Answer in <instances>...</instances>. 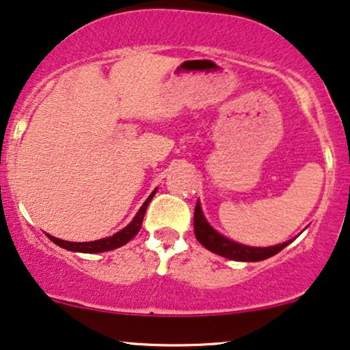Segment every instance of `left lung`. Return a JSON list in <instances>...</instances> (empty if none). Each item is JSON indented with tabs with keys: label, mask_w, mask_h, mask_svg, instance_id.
Instances as JSON below:
<instances>
[{
	"label": "left lung",
	"mask_w": 350,
	"mask_h": 350,
	"mask_svg": "<svg viewBox=\"0 0 350 350\" xmlns=\"http://www.w3.org/2000/svg\"><path fill=\"white\" fill-rule=\"evenodd\" d=\"M193 231H196L197 241L205 249L213 252L216 255L224 256V258L236 260V262H262V260H267L269 256L276 255L278 252H281L286 245H289L293 242L287 241L273 247H250L239 244V242L232 241V239L219 234L208 223L202 211L200 202H197L196 213H193Z\"/></svg>",
	"instance_id": "obj_1"
}]
</instances>
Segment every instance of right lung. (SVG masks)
Listing matches in <instances>:
<instances>
[{
	"instance_id": "1",
	"label": "right lung",
	"mask_w": 350,
	"mask_h": 350,
	"mask_svg": "<svg viewBox=\"0 0 350 350\" xmlns=\"http://www.w3.org/2000/svg\"><path fill=\"white\" fill-rule=\"evenodd\" d=\"M154 193H157V189L150 193L147 200L144 202V205L139 208V211H137V215L132 218L131 223L127 224L126 228H122L121 231H118L116 234H113V236H109V237L98 239V241H92V242H69V241H61V239H57V237H53V236H50V234H46V236L51 242H55L56 245L63 247V249L70 250V252H81V254H100V252L114 250V249H118V247L127 244L131 239H134L137 234H139L140 228H142L145 211H147L148 203L152 202Z\"/></svg>"
}]
</instances>
